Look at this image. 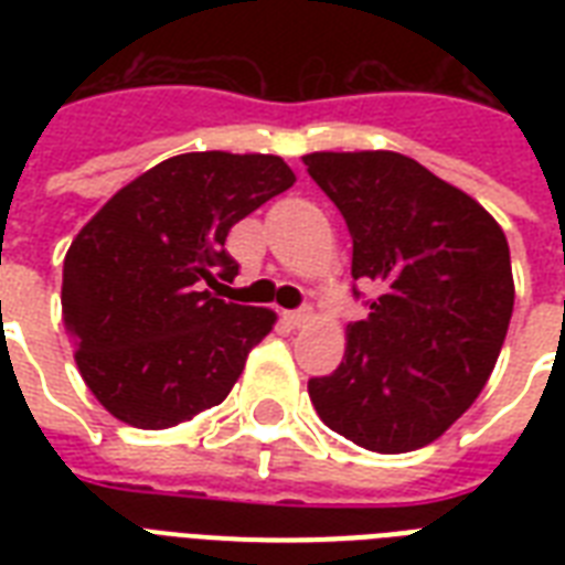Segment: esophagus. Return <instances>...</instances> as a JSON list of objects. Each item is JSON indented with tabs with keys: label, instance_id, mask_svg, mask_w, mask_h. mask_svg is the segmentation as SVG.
I'll use <instances>...</instances> for the list:
<instances>
[{
	"label": "esophagus",
	"instance_id": "1",
	"mask_svg": "<svg viewBox=\"0 0 565 565\" xmlns=\"http://www.w3.org/2000/svg\"><path fill=\"white\" fill-rule=\"evenodd\" d=\"M284 319L290 322L292 328H305L313 322V310L305 308V310H290V313H284Z\"/></svg>",
	"mask_w": 565,
	"mask_h": 565
}]
</instances>
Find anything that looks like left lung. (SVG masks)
Returning <instances> with one entry per match:
<instances>
[{
    "label": "left lung",
    "mask_w": 565,
    "mask_h": 565,
    "mask_svg": "<svg viewBox=\"0 0 565 565\" xmlns=\"http://www.w3.org/2000/svg\"><path fill=\"white\" fill-rule=\"evenodd\" d=\"M310 179L352 234L370 317L343 363L310 377L319 419L354 446L404 455L443 437L495 370L513 317L508 237L472 195L398 152H313Z\"/></svg>",
    "instance_id": "obj_1"
}]
</instances>
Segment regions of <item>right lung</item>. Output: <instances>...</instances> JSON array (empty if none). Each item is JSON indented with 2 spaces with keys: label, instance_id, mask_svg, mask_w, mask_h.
Listing matches in <instances>:
<instances>
[{
  "label": "right lung",
  "instance_id": "right-lung-1",
  "mask_svg": "<svg viewBox=\"0 0 565 565\" xmlns=\"http://www.w3.org/2000/svg\"><path fill=\"white\" fill-rule=\"evenodd\" d=\"M278 154L188 152L110 195L64 257L61 308L84 384L110 416L163 430L237 384L275 310L222 301L231 225L292 188Z\"/></svg>",
  "mask_w": 565,
  "mask_h": 565
}]
</instances>
